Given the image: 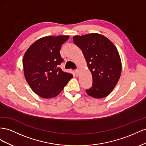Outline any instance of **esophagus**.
Segmentation results:
<instances>
[{"label": "esophagus", "mask_w": 146, "mask_h": 146, "mask_svg": "<svg viewBox=\"0 0 146 146\" xmlns=\"http://www.w3.org/2000/svg\"><path fill=\"white\" fill-rule=\"evenodd\" d=\"M75 73L76 74V75H79V73H80V70L79 69L75 70Z\"/></svg>", "instance_id": "obj_1"}]
</instances>
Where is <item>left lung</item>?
<instances>
[{
	"instance_id": "1",
	"label": "left lung",
	"mask_w": 146,
	"mask_h": 146,
	"mask_svg": "<svg viewBox=\"0 0 146 146\" xmlns=\"http://www.w3.org/2000/svg\"><path fill=\"white\" fill-rule=\"evenodd\" d=\"M73 42L81 49L92 75V86L86 93L95 98L106 97L114 89L122 72L117 48L100 34L74 36Z\"/></svg>"
}]
</instances>
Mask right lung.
Segmentation results:
<instances>
[{"mask_svg": "<svg viewBox=\"0 0 146 146\" xmlns=\"http://www.w3.org/2000/svg\"><path fill=\"white\" fill-rule=\"evenodd\" d=\"M68 35L48 36L33 43L25 52L23 59L24 76L32 90L43 98L59 95L73 74L59 67L64 59L60 56L62 44Z\"/></svg>", "mask_w": 146, "mask_h": 146, "instance_id": "right-lung-1", "label": "right lung"}]
</instances>
